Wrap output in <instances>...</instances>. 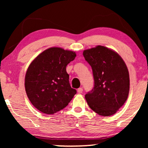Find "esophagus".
<instances>
[{"instance_id":"1","label":"esophagus","mask_w":148,"mask_h":148,"mask_svg":"<svg viewBox=\"0 0 148 148\" xmlns=\"http://www.w3.org/2000/svg\"><path fill=\"white\" fill-rule=\"evenodd\" d=\"M77 92L79 93V94H82V93L83 92V88H79L77 89Z\"/></svg>"}]
</instances>
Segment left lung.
I'll return each mask as SVG.
<instances>
[{
  "mask_svg": "<svg viewBox=\"0 0 148 148\" xmlns=\"http://www.w3.org/2000/svg\"><path fill=\"white\" fill-rule=\"evenodd\" d=\"M85 59L92 66L94 88L85 96L89 106L103 116L113 115L126 102L129 92V74L121 56L105 46L85 50Z\"/></svg>",
  "mask_w": 148,
  "mask_h": 148,
  "instance_id": "8db88e82",
  "label": "left lung"
}]
</instances>
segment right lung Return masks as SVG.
Wrapping results in <instances>:
<instances>
[{
	"label": "right lung",
	"instance_id": "1",
	"mask_svg": "<svg viewBox=\"0 0 148 148\" xmlns=\"http://www.w3.org/2000/svg\"><path fill=\"white\" fill-rule=\"evenodd\" d=\"M75 56V52L52 47L40 53L29 64L25 77V92L40 112L54 114L65 108L76 94L66 71Z\"/></svg>",
	"mask_w": 148,
	"mask_h": 148
}]
</instances>
